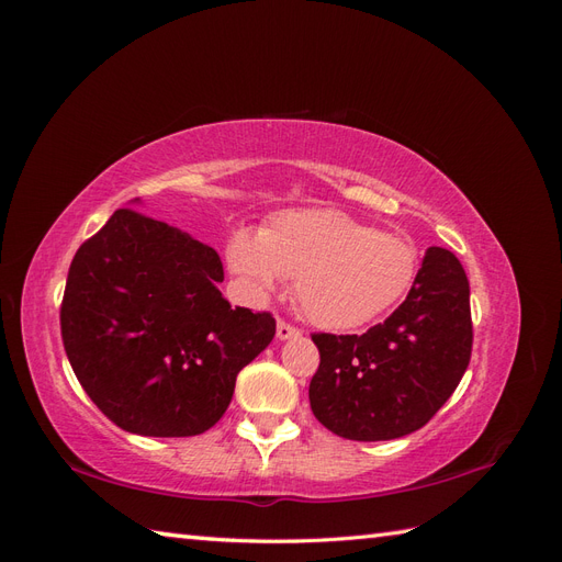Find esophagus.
Here are the masks:
<instances>
[{
    "label": "esophagus",
    "instance_id": "obj_1",
    "mask_svg": "<svg viewBox=\"0 0 562 562\" xmlns=\"http://www.w3.org/2000/svg\"><path fill=\"white\" fill-rule=\"evenodd\" d=\"M295 335H300V330L295 326H291V323H288V321L279 318V323H277V337L279 339H291Z\"/></svg>",
    "mask_w": 562,
    "mask_h": 562
}]
</instances>
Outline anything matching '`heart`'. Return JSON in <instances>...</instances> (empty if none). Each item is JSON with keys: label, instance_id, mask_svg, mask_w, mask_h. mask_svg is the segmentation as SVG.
Here are the masks:
<instances>
[{"label": "heart", "instance_id": "heart-1", "mask_svg": "<svg viewBox=\"0 0 562 562\" xmlns=\"http://www.w3.org/2000/svg\"><path fill=\"white\" fill-rule=\"evenodd\" d=\"M227 260L241 291L262 300L295 279L300 310L321 328L363 326L396 304L415 281L417 250L398 234L339 211H288L255 234L236 232Z\"/></svg>", "mask_w": 562, "mask_h": 562}]
</instances>
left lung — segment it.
<instances>
[{
  "label": "left lung",
  "instance_id": "1",
  "mask_svg": "<svg viewBox=\"0 0 562 562\" xmlns=\"http://www.w3.org/2000/svg\"><path fill=\"white\" fill-rule=\"evenodd\" d=\"M321 363L314 417L349 440H391L422 429L452 396L471 361L467 271L446 248L424 255L405 302L363 335L314 333Z\"/></svg>",
  "mask_w": 562,
  "mask_h": 562
}]
</instances>
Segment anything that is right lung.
Returning <instances> with one entry per match:
<instances>
[{
    "mask_svg": "<svg viewBox=\"0 0 562 562\" xmlns=\"http://www.w3.org/2000/svg\"><path fill=\"white\" fill-rule=\"evenodd\" d=\"M220 255L135 209L83 241L60 304L79 384L124 431L182 438L225 415L236 375L277 333L269 312L232 307Z\"/></svg>",
    "mask_w": 562,
    "mask_h": 562,
    "instance_id": "right-lung-1",
    "label": "right lung"
}]
</instances>
